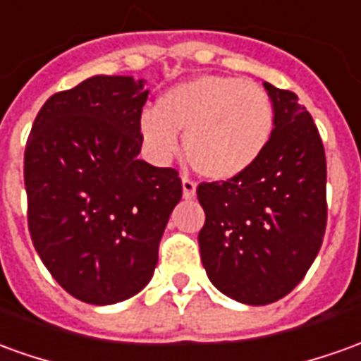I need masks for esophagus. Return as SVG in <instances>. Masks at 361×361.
Wrapping results in <instances>:
<instances>
[{"label":"esophagus","instance_id":"obj_1","mask_svg":"<svg viewBox=\"0 0 361 361\" xmlns=\"http://www.w3.org/2000/svg\"><path fill=\"white\" fill-rule=\"evenodd\" d=\"M181 189H183V197L185 199H193L195 197V183L188 178L181 180Z\"/></svg>","mask_w":361,"mask_h":361}]
</instances>
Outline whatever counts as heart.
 <instances>
[{"mask_svg": "<svg viewBox=\"0 0 361 361\" xmlns=\"http://www.w3.org/2000/svg\"><path fill=\"white\" fill-rule=\"evenodd\" d=\"M140 137L158 162L180 150L207 180L246 173L264 156L274 130V107L264 87L233 75H197L160 95L138 119Z\"/></svg>", "mask_w": 361, "mask_h": 361, "instance_id": "obj_1", "label": "heart"}]
</instances>
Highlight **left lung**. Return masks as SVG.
Segmentation results:
<instances>
[{"mask_svg": "<svg viewBox=\"0 0 361 361\" xmlns=\"http://www.w3.org/2000/svg\"><path fill=\"white\" fill-rule=\"evenodd\" d=\"M274 130L264 156L234 180L201 183V262L234 301L269 305L293 291L326 228V158L314 121L293 92L264 84Z\"/></svg>", "mask_w": 361, "mask_h": 361, "instance_id": "left-lung-1", "label": "left lung"}]
</instances>
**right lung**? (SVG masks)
<instances>
[{
	"label": "right lung",
	"mask_w": 361,
	"mask_h": 361,
	"mask_svg": "<svg viewBox=\"0 0 361 361\" xmlns=\"http://www.w3.org/2000/svg\"><path fill=\"white\" fill-rule=\"evenodd\" d=\"M145 80L92 75L47 99L25 148L29 233L42 264L90 305L148 286L181 180L138 160Z\"/></svg>",
	"instance_id": "add662e5"
}]
</instances>
